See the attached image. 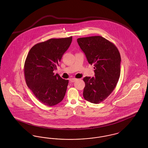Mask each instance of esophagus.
<instances>
[{
	"label": "esophagus",
	"instance_id": "1",
	"mask_svg": "<svg viewBox=\"0 0 148 148\" xmlns=\"http://www.w3.org/2000/svg\"><path fill=\"white\" fill-rule=\"evenodd\" d=\"M77 80V79H75V78H71V79H69L70 82H71V83H74V82H75Z\"/></svg>",
	"mask_w": 148,
	"mask_h": 148
}]
</instances>
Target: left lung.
<instances>
[{
	"instance_id": "1",
	"label": "left lung",
	"mask_w": 148,
	"mask_h": 148,
	"mask_svg": "<svg viewBox=\"0 0 148 148\" xmlns=\"http://www.w3.org/2000/svg\"><path fill=\"white\" fill-rule=\"evenodd\" d=\"M77 42L88 63L94 64L95 76L86 77L83 97L99 104L107 98L117 84L120 75L121 57L113 42L101 36L80 38Z\"/></svg>"
}]
</instances>
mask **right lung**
I'll return each instance as SVG.
<instances>
[{
	"mask_svg": "<svg viewBox=\"0 0 148 148\" xmlns=\"http://www.w3.org/2000/svg\"><path fill=\"white\" fill-rule=\"evenodd\" d=\"M72 36L50 39L34 45L27 56L24 72L30 90L44 105L55 106L63 99L69 83L53 71L69 48Z\"/></svg>",
	"mask_w": 148,
	"mask_h": 148,
	"instance_id": "right-lung-1",
	"label": "right lung"
}]
</instances>
